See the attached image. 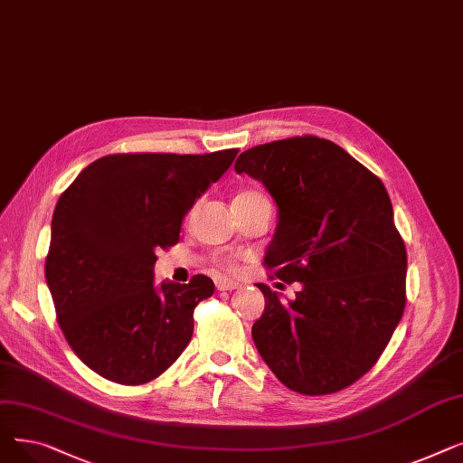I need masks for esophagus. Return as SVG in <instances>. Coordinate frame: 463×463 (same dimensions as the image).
<instances>
[{
	"label": "esophagus",
	"mask_w": 463,
	"mask_h": 463,
	"mask_svg": "<svg viewBox=\"0 0 463 463\" xmlns=\"http://www.w3.org/2000/svg\"><path fill=\"white\" fill-rule=\"evenodd\" d=\"M215 287H217V290H234V288H238V283L231 281V279H217Z\"/></svg>",
	"instance_id": "esophagus-1"
}]
</instances>
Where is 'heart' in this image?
I'll return each instance as SVG.
<instances>
[{"label": "heart", "instance_id": "b5f03b06", "mask_svg": "<svg viewBox=\"0 0 463 463\" xmlns=\"http://www.w3.org/2000/svg\"><path fill=\"white\" fill-rule=\"evenodd\" d=\"M259 199H266L260 191H255V189H244V191H240V193L236 194V197H234V203H250V201H259Z\"/></svg>", "mask_w": 463, "mask_h": 463}]
</instances>
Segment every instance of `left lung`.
Wrapping results in <instances>:
<instances>
[{
    "instance_id": "8db88e82",
    "label": "left lung",
    "mask_w": 463,
    "mask_h": 463,
    "mask_svg": "<svg viewBox=\"0 0 463 463\" xmlns=\"http://www.w3.org/2000/svg\"><path fill=\"white\" fill-rule=\"evenodd\" d=\"M234 168L262 182L278 204L264 266L302 285L285 302L259 283L255 347L290 391H342L373 368L405 309L407 251L391 197L344 148L311 135L255 146Z\"/></svg>"
}]
</instances>
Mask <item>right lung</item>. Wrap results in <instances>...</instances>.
<instances>
[{
  "label": "right lung",
  "mask_w": 463,
  "mask_h": 463,
  "mask_svg": "<svg viewBox=\"0 0 463 463\" xmlns=\"http://www.w3.org/2000/svg\"><path fill=\"white\" fill-rule=\"evenodd\" d=\"M236 154L105 156L61 193L44 276L67 344L95 373L144 384L187 347L213 281L157 287L156 253L178 244L185 213Z\"/></svg>",
  "instance_id": "1"
}]
</instances>
